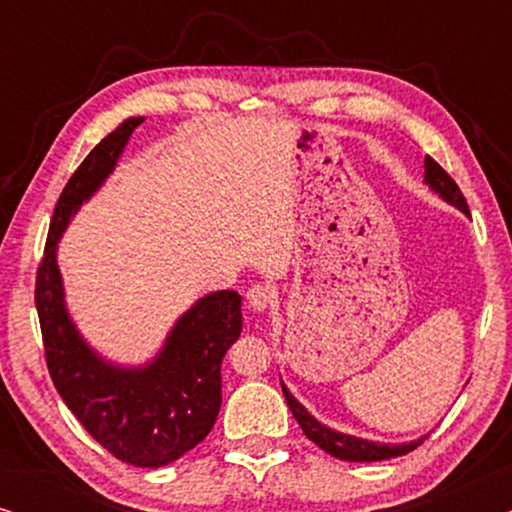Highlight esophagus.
I'll return each instance as SVG.
<instances>
[{
	"instance_id": "1",
	"label": "esophagus",
	"mask_w": 512,
	"mask_h": 512,
	"mask_svg": "<svg viewBox=\"0 0 512 512\" xmlns=\"http://www.w3.org/2000/svg\"><path fill=\"white\" fill-rule=\"evenodd\" d=\"M247 305L251 312H265L272 305V291L263 284L251 286L247 291Z\"/></svg>"
}]
</instances>
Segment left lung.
<instances>
[{
    "mask_svg": "<svg viewBox=\"0 0 512 512\" xmlns=\"http://www.w3.org/2000/svg\"><path fill=\"white\" fill-rule=\"evenodd\" d=\"M424 181L429 184L431 191H436L445 202L459 207L464 214H471L468 212L464 193L459 191L457 181H454L450 174H447L431 156H426V160H424ZM282 391H284L286 403H289V410L293 412V417H296V422L300 424V429H303L305 436L335 459H342V461L394 459V457H401V454L412 452L415 447L424 443V438H419V440H412V443H403V445H387V443H373V440H363L356 436H347V433L333 431L321 422H317V419H314L310 412H307L303 405H300L296 398L289 394V389H286L284 384H282Z\"/></svg>",
    "mask_w": 512,
    "mask_h": 512,
    "instance_id": "obj_1",
    "label": "left lung"
}]
</instances>
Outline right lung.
<instances>
[{
  "instance_id": "right-lung-1",
  "label": "right lung",
  "mask_w": 512,
  "mask_h": 512,
  "mask_svg": "<svg viewBox=\"0 0 512 512\" xmlns=\"http://www.w3.org/2000/svg\"><path fill=\"white\" fill-rule=\"evenodd\" d=\"M144 118H128L102 139L67 181L55 205L37 270V303L51 380L90 436L125 464L158 468L177 461L212 431L221 408V361L242 333V296L214 291L181 314L151 363L104 361L76 331L65 307L58 242L79 207L114 172Z\"/></svg>"
}]
</instances>
